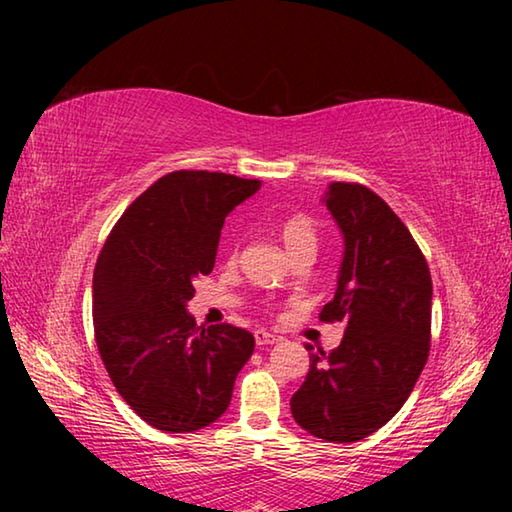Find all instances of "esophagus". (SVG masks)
<instances>
[{"label":"esophagus","instance_id":"esophagus-1","mask_svg":"<svg viewBox=\"0 0 512 512\" xmlns=\"http://www.w3.org/2000/svg\"><path fill=\"white\" fill-rule=\"evenodd\" d=\"M279 339L275 334H270V332H266V330H255V343L257 345H273V343H277Z\"/></svg>","mask_w":512,"mask_h":512}]
</instances>
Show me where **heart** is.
Listing matches in <instances>:
<instances>
[{
  "mask_svg": "<svg viewBox=\"0 0 512 512\" xmlns=\"http://www.w3.org/2000/svg\"><path fill=\"white\" fill-rule=\"evenodd\" d=\"M281 244L286 246L290 257L312 255L317 253L319 246V228L310 215H290L288 220L279 226Z\"/></svg>",
  "mask_w": 512,
  "mask_h": 512,
  "instance_id": "b5f03b06",
  "label": "heart"
}]
</instances>
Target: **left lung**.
Here are the masks:
<instances>
[{
	"mask_svg": "<svg viewBox=\"0 0 512 512\" xmlns=\"http://www.w3.org/2000/svg\"><path fill=\"white\" fill-rule=\"evenodd\" d=\"M343 233L336 292L321 321H343L341 345L310 352V372L290 398L310 436L356 442L405 405L429 356L431 275L409 228L363 184L332 182L323 198Z\"/></svg>",
	"mask_w": 512,
	"mask_h": 512,
	"instance_id": "8db88e82",
	"label": "left lung"
}]
</instances>
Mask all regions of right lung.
<instances>
[{"label":"right lung","instance_id":"1","mask_svg":"<svg viewBox=\"0 0 512 512\" xmlns=\"http://www.w3.org/2000/svg\"><path fill=\"white\" fill-rule=\"evenodd\" d=\"M262 187L217 171H171L127 206L94 268V334L123 400L151 427L193 433L231 405L255 336L198 328L187 303L209 275L226 215Z\"/></svg>","mask_w":512,"mask_h":512}]
</instances>
